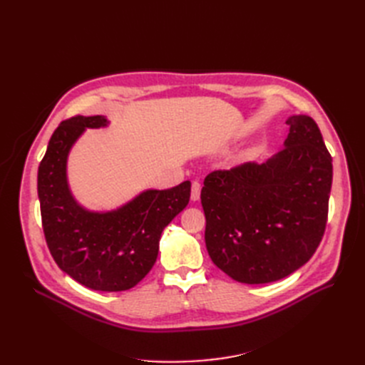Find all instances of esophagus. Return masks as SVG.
Instances as JSON below:
<instances>
[{
    "instance_id": "34e87169",
    "label": "esophagus",
    "mask_w": 365,
    "mask_h": 365,
    "mask_svg": "<svg viewBox=\"0 0 365 365\" xmlns=\"http://www.w3.org/2000/svg\"><path fill=\"white\" fill-rule=\"evenodd\" d=\"M201 197V182L193 181L192 182V201H200Z\"/></svg>"
}]
</instances>
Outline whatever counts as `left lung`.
<instances>
[{"label":"left lung","instance_id":"left-lung-1","mask_svg":"<svg viewBox=\"0 0 365 365\" xmlns=\"http://www.w3.org/2000/svg\"><path fill=\"white\" fill-rule=\"evenodd\" d=\"M283 149L262 164L207 175L205 247L231 279L271 283L314 256L324 235L332 157L315 121L291 115Z\"/></svg>","mask_w":365,"mask_h":365}]
</instances>
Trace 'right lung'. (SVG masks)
<instances>
[{"mask_svg":"<svg viewBox=\"0 0 365 365\" xmlns=\"http://www.w3.org/2000/svg\"><path fill=\"white\" fill-rule=\"evenodd\" d=\"M105 115H77L53 132L38 169L43 235L58 267L94 291L134 288L158 257L164 227L190 200V181L172 189H148L109 212L77 202L67 175L70 150L86 129L106 128Z\"/></svg>","mask_w":365,"mask_h":365,"instance_id":"right-lung-1","label":"right lung"}]
</instances>
